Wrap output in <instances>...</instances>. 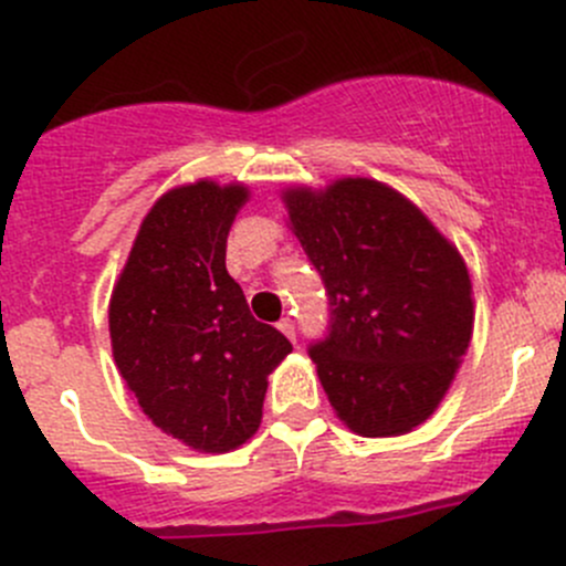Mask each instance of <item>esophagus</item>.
<instances>
[{"instance_id": "esophagus-1", "label": "esophagus", "mask_w": 566, "mask_h": 566, "mask_svg": "<svg viewBox=\"0 0 566 566\" xmlns=\"http://www.w3.org/2000/svg\"><path fill=\"white\" fill-rule=\"evenodd\" d=\"M279 331H282L284 336H287L290 342H295V323L290 317H282L279 319Z\"/></svg>"}]
</instances>
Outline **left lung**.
Instances as JSON below:
<instances>
[{
  "instance_id": "obj_1",
  "label": "left lung",
  "mask_w": 566,
  "mask_h": 566,
  "mask_svg": "<svg viewBox=\"0 0 566 566\" xmlns=\"http://www.w3.org/2000/svg\"><path fill=\"white\" fill-rule=\"evenodd\" d=\"M284 202L328 295V334L310 345L328 402L364 438L410 432L449 391L473 334L460 251L367 177L290 188Z\"/></svg>"
}]
</instances>
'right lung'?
<instances>
[{
	"label": "right lung",
	"instance_id": "right-lung-1",
	"mask_svg": "<svg viewBox=\"0 0 566 566\" xmlns=\"http://www.w3.org/2000/svg\"><path fill=\"white\" fill-rule=\"evenodd\" d=\"M249 199L241 182L199 180L145 216L108 304L114 361L147 419L197 452L247 443L268 375L293 350L251 317L227 273V235Z\"/></svg>",
	"mask_w": 566,
	"mask_h": 566
}]
</instances>
